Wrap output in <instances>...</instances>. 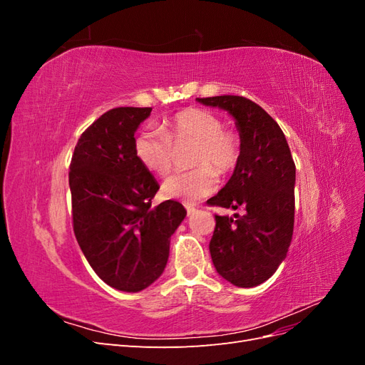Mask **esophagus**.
Returning a JSON list of instances; mask_svg holds the SVG:
<instances>
[{
	"label": "esophagus",
	"instance_id": "1",
	"mask_svg": "<svg viewBox=\"0 0 365 365\" xmlns=\"http://www.w3.org/2000/svg\"><path fill=\"white\" fill-rule=\"evenodd\" d=\"M185 208H187V215H189V216H192V215H195L197 212V210L195 207H192V205H185Z\"/></svg>",
	"mask_w": 365,
	"mask_h": 365
}]
</instances>
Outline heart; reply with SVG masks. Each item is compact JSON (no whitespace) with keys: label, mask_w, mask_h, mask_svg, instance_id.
Returning <instances> with one entry per match:
<instances>
[{"label":"heart","mask_w":365,"mask_h":365,"mask_svg":"<svg viewBox=\"0 0 365 365\" xmlns=\"http://www.w3.org/2000/svg\"><path fill=\"white\" fill-rule=\"evenodd\" d=\"M195 145L192 164L200 165L189 172L172 175L163 184V195L184 202L201 201L212 195L217 175L231 173L240 161L242 141L233 130L225 129L224 120L207 109L189 108L165 120L164 132L145 129L134 143V152L141 165L158 176L173 168L172 145Z\"/></svg>","instance_id":"b5f03b06"}]
</instances>
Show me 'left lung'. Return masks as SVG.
<instances>
[{
  "mask_svg": "<svg viewBox=\"0 0 365 365\" xmlns=\"http://www.w3.org/2000/svg\"><path fill=\"white\" fill-rule=\"evenodd\" d=\"M236 121L242 155L228 182L208 205L244 208L217 216L210 254L220 277L239 288L267 282L288 254L294 231L295 164L280 126L263 108L242 96L196 98Z\"/></svg>",
  "mask_w": 365,
  "mask_h": 365,
  "instance_id": "8db88e82",
  "label": "left lung"
}]
</instances>
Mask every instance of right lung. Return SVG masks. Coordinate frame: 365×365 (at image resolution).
I'll use <instances>...</instances> for the list:
<instances>
[{
  "label": "right lung",
  "instance_id": "1",
  "mask_svg": "<svg viewBox=\"0 0 365 365\" xmlns=\"http://www.w3.org/2000/svg\"><path fill=\"white\" fill-rule=\"evenodd\" d=\"M152 108H114L81 135L70 164L73 228L83 256L106 284L146 289L163 274L170 237L187 212L164 201L134 152L135 130Z\"/></svg>",
  "mask_w": 365,
  "mask_h": 365
}]
</instances>
